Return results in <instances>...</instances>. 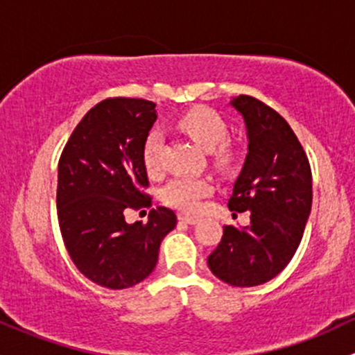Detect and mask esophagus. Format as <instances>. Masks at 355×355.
<instances>
[{
  "mask_svg": "<svg viewBox=\"0 0 355 355\" xmlns=\"http://www.w3.org/2000/svg\"><path fill=\"white\" fill-rule=\"evenodd\" d=\"M178 219H180L182 223H187V225H197V223H199V218H196V216L178 214Z\"/></svg>",
  "mask_w": 355,
  "mask_h": 355,
  "instance_id": "obj_1",
  "label": "esophagus"
}]
</instances>
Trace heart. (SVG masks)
<instances>
[{"instance_id": "obj_1", "label": "heart", "mask_w": 355, "mask_h": 355, "mask_svg": "<svg viewBox=\"0 0 355 355\" xmlns=\"http://www.w3.org/2000/svg\"><path fill=\"white\" fill-rule=\"evenodd\" d=\"M178 128L189 134L197 144L209 149L211 163L218 170L227 171L236 165V149L227 143V128L221 115L209 107H193L182 114L177 121ZM143 163L151 177L163 173V137L153 130L143 144ZM212 182L206 177L180 175L171 178L163 189V202L182 212H197L200 200L212 192Z\"/></svg>"}]
</instances>
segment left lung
<instances>
[{
  "label": "left lung",
  "mask_w": 355,
  "mask_h": 355,
  "mask_svg": "<svg viewBox=\"0 0 355 355\" xmlns=\"http://www.w3.org/2000/svg\"><path fill=\"white\" fill-rule=\"evenodd\" d=\"M245 119L248 155L227 207L250 212L245 230L225 226L207 257L212 274L236 287L260 286L281 274L296 253L311 211V166L284 119L262 100H231Z\"/></svg>",
  "instance_id": "8db88e82"
}]
</instances>
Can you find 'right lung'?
Segmentation results:
<instances>
[{
	"label": "right lung",
	"instance_id": "right-lung-1",
	"mask_svg": "<svg viewBox=\"0 0 355 355\" xmlns=\"http://www.w3.org/2000/svg\"><path fill=\"white\" fill-rule=\"evenodd\" d=\"M156 103L105 98L87 112L59 158L58 221L78 270L107 289H128L155 270L162 240L177 225L171 209H153L143 144ZM150 209L148 223H125ZM146 214V211H144Z\"/></svg>",
	"mask_w": 355,
	"mask_h": 355
}]
</instances>
